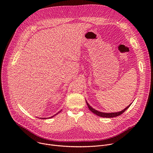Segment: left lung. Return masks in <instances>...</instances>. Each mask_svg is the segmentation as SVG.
Returning <instances> with one entry per match:
<instances>
[{"label":"left lung","instance_id":"obj_1","mask_svg":"<svg viewBox=\"0 0 153 153\" xmlns=\"http://www.w3.org/2000/svg\"><path fill=\"white\" fill-rule=\"evenodd\" d=\"M131 103L129 104L127 107H126L124 110H122L121 111H119V112H116V113H102V112H100V111H98L97 110H94V108H93L88 103L86 102V104L87 105H88V107L89 108V110L93 112L94 114L97 115L98 116H100V117H106V118H111V117H117V116H119L120 115H121L122 113H123L130 106V105H131Z\"/></svg>","mask_w":153,"mask_h":153}]
</instances>
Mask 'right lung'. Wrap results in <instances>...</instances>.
I'll return each instance as SVG.
<instances>
[{
	"label": "right lung",
	"instance_id": "right-lung-1",
	"mask_svg": "<svg viewBox=\"0 0 153 153\" xmlns=\"http://www.w3.org/2000/svg\"><path fill=\"white\" fill-rule=\"evenodd\" d=\"M60 111H59V113H57V114H58V113H60ZM56 115H54V116H52V117H49V118H51V117H54V116H56ZM40 119H46V118H40Z\"/></svg>",
	"mask_w": 153,
	"mask_h": 153
}]
</instances>
